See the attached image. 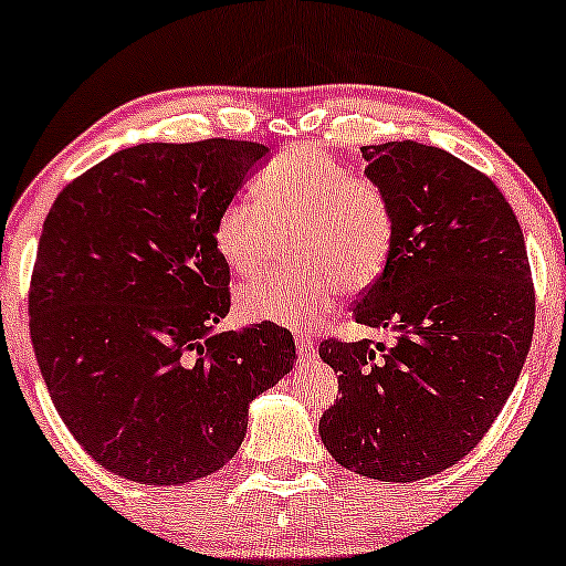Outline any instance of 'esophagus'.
<instances>
[{
	"label": "esophagus",
	"mask_w": 566,
	"mask_h": 566,
	"mask_svg": "<svg viewBox=\"0 0 566 566\" xmlns=\"http://www.w3.org/2000/svg\"><path fill=\"white\" fill-rule=\"evenodd\" d=\"M295 348H297V358L301 360H311L316 356V343H313L311 335H303V332H297L295 335Z\"/></svg>",
	"instance_id": "34e87169"
}]
</instances>
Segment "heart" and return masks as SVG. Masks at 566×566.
I'll use <instances>...</instances> for the list:
<instances>
[{"instance_id":"obj_1","label":"heart","mask_w":566,"mask_h":566,"mask_svg":"<svg viewBox=\"0 0 566 566\" xmlns=\"http://www.w3.org/2000/svg\"><path fill=\"white\" fill-rule=\"evenodd\" d=\"M255 197H234L216 213L213 248L227 269L253 276L274 253L279 231L295 229L292 261L237 290L248 322L311 324L337 292L371 287L390 261L395 208L382 184L353 174L316 147H292L255 179Z\"/></svg>"}]
</instances>
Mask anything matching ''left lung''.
Wrapping results in <instances>:
<instances>
[{"mask_svg": "<svg viewBox=\"0 0 566 566\" xmlns=\"http://www.w3.org/2000/svg\"><path fill=\"white\" fill-rule=\"evenodd\" d=\"M395 208L390 261L353 308L395 345L326 337L339 400L318 419L337 464L382 482L453 467L512 395L535 329V287L512 206L440 147H360Z\"/></svg>", "mask_w": 566, "mask_h": 566, "instance_id": "8db88e82", "label": "left lung"}]
</instances>
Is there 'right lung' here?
Returning <instances> with one entry per match:
<instances>
[{"label": "right lung", "instance_id": "right-lung-1", "mask_svg": "<svg viewBox=\"0 0 566 566\" xmlns=\"http://www.w3.org/2000/svg\"><path fill=\"white\" fill-rule=\"evenodd\" d=\"M258 142L136 145L65 184L29 290L31 343L60 419L124 480L184 485L240 451L248 406L295 364L290 329L218 332L229 269L213 221Z\"/></svg>", "mask_w": 566, "mask_h": 566}]
</instances>
